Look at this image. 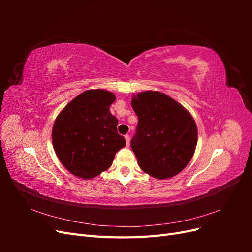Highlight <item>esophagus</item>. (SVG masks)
I'll use <instances>...</instances> for the list:
<instances>
[{
	"label": "esophagus",
	"mask_w": 252,
	"mask_h": 252,
	"mask_svg": "<svg viewBox=\"0 0 252 252\" xmlns=\"http://www.w3.org/2000/svg\"><path fill=\"white\" fill-rule=\"evenodd\" d=\"M125 140H126L127 146L129 147V145H130V136H129V134H126V135H125Z\"/></svg>",
	"instance_id": "34e87169"
}]
</instances>
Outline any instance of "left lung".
I'll return each instance as SVG.
<instances>
[{
    "instance_id": "8db88e82",
    "label": "left lung",
    "mask_w": 252,
    "mask_h": 252,
    "mask_svg": "<svg viewBox=\"0 0 252 252\" xmlns=\"http://www.w3.org/2000/svg\"><path fill=\"white\" fill-rule=\"evenodd\" d=\"M131 105L139 120L131 148L141 169L158 180L179 174L192 158L197 143L191 114L159 91L134 94Z\"/></svg>"
}]
</instances>
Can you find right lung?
I'll return each instance as SVG.
<instances>
[{"label":"right lung","instance_id":"add662e5","mask_svg":"<svg viewBox=\"0 0 252 252\" xmlns=\"http://www.w3.org/2000/svg\"><path fill=\"white\" fill-rule=\"evenodd\" d=\"M116 95L104 89L86 90L61 111L52 127L53 149L65 168L78 178L97 177L125 147L118 119L110 112Z\"/></svg>","mask_w":252,"mask_h":252}]
</instances>
